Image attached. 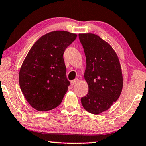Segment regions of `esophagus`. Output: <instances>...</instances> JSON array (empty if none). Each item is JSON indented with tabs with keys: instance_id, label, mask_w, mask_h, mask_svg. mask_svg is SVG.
<instances>
[{
	"instance_id": "obj_1",
	"label": "esophagus",
	"mask_w": 146,
	"mask_h": 146,
	"mask_svg": "<svg viewBox=\"0 0 146 146\" xmlns=\"http://www.w3.org/2000/svg\"><path fill=\"white\" fill-rule=\"evenodd\" d=\"M71 84H72V85H75V84H76L77 83H78V82H79V79H75L73 80H71Z\"/></svg>"
}]
</instances>
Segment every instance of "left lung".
Here are the masks:
<instances>
[{
	"mask_svg": "<svg viewBox=\"0 0 146 146\" xmlns=\"http://www.w3.org/2000/svg\"><path fill=\"white\" fill-rule=\"evenodd\" d=\"M86 56L84 79L88 92L82 97V105L90 113L98 115L108 110L120 96L123 75L119 58L113 48L99 36L79 34Z\"/></svg>",
	"mask_w": 146,
	"mask_h": 146,
	"instance_id": "obj_1",
	"label": "left lung"
}]
</instances>
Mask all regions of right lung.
<instances>
[{
  "instance_id": "1",
  "label": "right lung",
  "mask_w": 146,
  "mask_h": 146,
  "mask_svg": "<svg viewBox=\"0 0 146 146\" xmlns=\"http://www.w3.org/2000/svg\"><path fill=\"white\" fill-rule=\"evenodd\" d=\"M77 36L65 31L50 32L28 52L19 71V82L26 100L36 110H52L62 102L70 84L63 56Z\"/></svg>"
}]
</instances>
